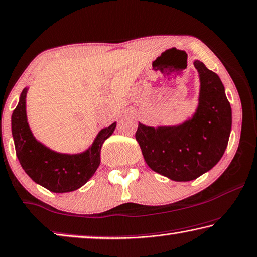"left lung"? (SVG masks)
I'll use <instances>...</instances> for the list:
<instances>
[{
	"instance_id": "left-lung-1",
	"label": "left lung",
	"mask_w": 257,
	"mask_h": 257,
	"mask_svg": "<svg viewBox=\"0 0 257 257\" xmlns=\"http://www.w3.org/2000/svg\"><path fill=\"white\" fill-rule=\"evenodd\" d=\"M198 106L191 118L175 126L152 127L139 122L136 139L148 167L177 182L192 181L219 162L227 147L232 109L220 77L198 60Z\"/></svg>"
}]
</instances>
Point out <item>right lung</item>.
Returning <instances> with one entry per match:
<instances>
[{
    "instance_id": "add662e5",
    "label": "right lung",
    "mask_w": 257,
    "mask_h": 257,
    "mask_svg": "<svg viewBox=\"0 0 257 257\" xmlns=\"http://www.w3.org/2000/svg\"><path fill=\"white\" fill-rule=\"evenodd\" d=\"M27 92L28 88H24L11 116V132L22 168L32 181L52 192L76 190L97 170L101 163L102 145L112 135L117 122L102 128L91 146L82 153H58L33 137L27 117Z\"/></svg>"
}]
</instances>
